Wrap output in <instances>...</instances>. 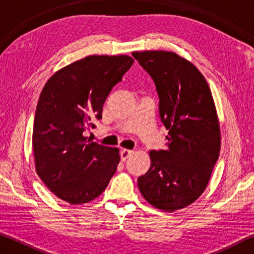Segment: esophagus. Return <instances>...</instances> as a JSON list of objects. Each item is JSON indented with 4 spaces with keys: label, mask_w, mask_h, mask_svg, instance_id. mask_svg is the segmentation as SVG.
<instances>
[{
    "label": "esophagus",
    "mask_w": 254,
    "mask_h": 254,
    "mask_svg": "<svg viewBox=\"0 0 254 254\" xmlns=\"http://www.w3.org/2000/svg\"><path fill=\"white\" fill-rule=\"evenodd\" d=\"M132 153H133V151H132V150L123 149V150H122V151H121V153H120V154H121V159H122V160H123V161H126V160H127V159L128 157H130Z\"/></svg>",
    "instance_id": "1"
}]
</instances>
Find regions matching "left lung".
Masks as SVG:
<instances>
[{"mask_svg": "<svg viewBox=\"0 0 254 254\" xmlns=\"http://www.w3.org/2000/svg\"><path fill=\"white\" fill-rule=\"evenodd\" d=\"M151 76L160 120L168 130L166 150H151L150 169L137 178L148 203L166 212L186 207L203 194L221 149L220 123L207 81L171 51H134Z\"/></svg>", "mask_w": 254, "mask_h": 254, "instance_id": "left-lung-1", "label": "left lung"}]
</instances>
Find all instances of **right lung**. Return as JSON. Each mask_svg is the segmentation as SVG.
<instances>
[{
	"label": "right lung",
	"mask_w": 254,
	"mask_h": 254,
	"mask_svg": "<svg viewBox=\"0 0 254 254\" xmlns=\"http://www.w3.org/2000/svg\"><path fill=\"white\" fill-rule=\"evenodd\" d=\"M130 56H88L62 68L47 81L37 104L32 145L37 174L71 205L100 196L117 171L118 148L87 140L112 88L130 69Z\"/></svg>",
	"instance_id": "1"
}]
</instances>
